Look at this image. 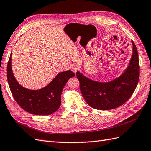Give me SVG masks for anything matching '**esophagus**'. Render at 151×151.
I'll return each mask as SVG.
<instances>
[{"instance_id":"obj_1","label":"esophagus","mask_w":151,"mask_h":151,"mask_svg":"<svg viewBox=\"0 0 151 151\" xmlns=\"http://www.w3.org/2000/svg\"><path fill=\"white\" fill-rule=\"evenodd\" d=\"M71 70H72V71H73V72H74L75 73H76V71H77V70H78V69H77V68L75 67V66H73V67L71 68Z\"/></svg>"}]
</instances>
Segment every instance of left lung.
Wrapping results in <instances>:
<instances>
[{"label": "left lung", "mask_w": 151, "mask_h": 151, "mask_svg": "<svg viewBox=\"0 0 151 151\" xmlns=\"http://www.w3.org/2000/svg\"><path fill=\"white\" fill-rule=\"evenodd\" d=\"M133 50L130 63L125 72L118 78L109 82H99L87 78L80 72L76 77L80 89L86 102L99 110H110L125 104L134 93L139 77L137 48L132 42Z\"/></svg>", "instance_id": "1"}]
</instances>
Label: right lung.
Wrapping results in <instances>:
<instances>
[{"mask_svg": "<svg viewBox=\"0 0 151 151\" xmlns=\"http://www.w3.org/2000/svg\"><path fill=\"white\" fill-rule=\"evenodd\" d=\"M12 55L7 66V78L14 99L24 111L35 115H49L57 111L61 104L64 87L75 73L71 71L60 73L44 88L30 90L21 86L13 76Z\"/></svg>", "mask_w": 151, "mask_h": 151, "instance_id": "1", "label": "right lung"}]
</instances>
